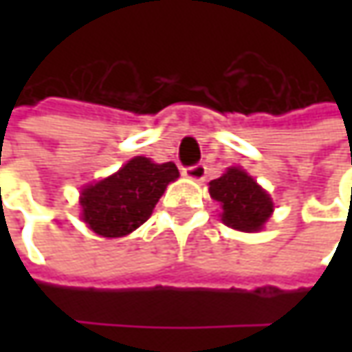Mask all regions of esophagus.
<instances>
[{"label": "esophagus", "instance_id": "obj_1", "mask_svg": "<svg viewBox=\"0 0 352 352\" xmlns=\"http://www.w3.org/2000/svg\"><path fill=\"white\" fill-rule=\"evenodd\" d=\"M206 172H208L206 164L197 162V164H194V166H186V168H184V176H186V178H190V180L201 182V180L206 178Z\"/></svg>", "mask_w": 352, "mask_h": 352}]
</instances>
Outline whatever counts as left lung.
Returning <instances> with one entry per match:
<instances>
[{
	"label": "left lung",
	"mask_w": 352,
	"mask_h": 352,
	"mask_svg": "<svg viewBox=\"0 0 352 352\" xmlns=\"http://www.w3.org/2000/svg\"><path fill=\"white\" fill-rule=\"evenodd\" d=\"M210 194L221 204V221L239 231H258L274 210L270 196L247 172L229 168L210 182Z\"/></svg>",
	"instance_id": "1"
}]
</instances>
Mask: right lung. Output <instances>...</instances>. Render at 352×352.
<instances>
[{
	"label": "right lung",
	"instance_id": "1",
	"mask_svg": "<svg viewBox=\"0 0 352 352\" xmlns=\"http://www.w3.org/2000/svg\"><path fill=\"white\" fill-rule=\"evenodd\" d=\"M178 176L174 162L155 164L137 156L113 176L82 192V219L98 235H129L151 217L166 186Z\"/></svg>",
	"mask_w": 352,
	"mask_h": 352
}]
</instances>
